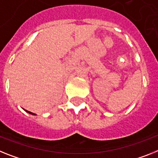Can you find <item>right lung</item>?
<instances>
[{"label": "right lung", "instance_id": "obj_1", "mask_svg": "<svg viewBox=\"0 0 158 158\" xmlns=\"http://www.w3.org/2000/svg\"><path fill=\"white\" fill-rule=\"evenodd\" d=\"M26 112H28V113H30V114H32V115H34V113H33V112H29V111H26Z\"/></svg>", "mask_w": 158, "mask_h": 158}]
</instances>
